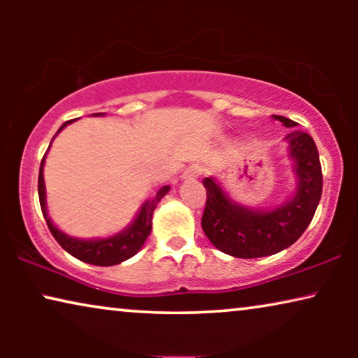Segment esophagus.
Here are the masks:
<instances>
[{
	"instance_id": "obj_1",
	"label": "esophagus",
	"mask_w": 358,
	"mask_h": 358,
	"mask_svg": "<svg viewBox=\"0 0 358 358\" xmlns=\"http://www.w3.org/2000/svg\"><path fill=\"white\" fill-rule=\"evenodd\" d=\"M202 173H203L202 166H199V164H192V166H189V168L184 171L182 179H184V180L197 179V178H200V176H202Z\"/></svg>"
}]
</instances>
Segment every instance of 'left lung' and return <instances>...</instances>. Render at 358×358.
Returning <instances> with one entry per match:
<instances>
[{
  "label": "left lung",
  "instance_id": "left-lung-1",
  "mask_svg": "<svg viewBox=\"0 0 358 358\" xmlns=\"http://www.w3.org/2000/svg\"><path fill=\"white\" fill-rule=\"evenodd\" d=\"M292 129L287 117L273 115ZM296 174V190L285 203L272 210H252L233 202L213 178L203 179L207 202L202 228L212 244L224 254L241 259L266 257L292 246L311 223L322 194V173L315 140L306 131L285 136Z\"/></svg>",
  "mask_w": 358,
  "mask_h": 358
}]
</instances>
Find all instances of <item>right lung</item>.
I'll return each instance as SVG.
<instances>
[{
	"instance_id": "right-lung-1",
	"label": "right lung",
	"mask_w": 358,
	"mask_h": 358,
	"mask_svg": "<svg viewBox=\"0 0 358 358\" xmlns=\"http://www.w3.org/2000/svg\"><path fill=\"white\" fill-rule=\"evenodd\" d=\"M71 122L73 120L65 122L55 135L60 134L68 124H71ZM53 138H55V136H53ZM48 148H50V146H48ZM45 155H43L41 169H38V200H41L43 218H45L48 229H50L53 238L57 239V243L60 244L68 254H71L73 257L80 259V261L86 264H92V266H115V264H120L127 261V259H130L131 256H135L145 244L148 234L151 233V218H153V212L156 205L159 203V200L169 192V185L161 187L153 199L146 200V202L141 205L140 212L134 220V223H131L129 228H125L124 231L104 239H78L60 231L47 215L45 182H43V163H45Z\"/></svg>"
}]
</instances>
